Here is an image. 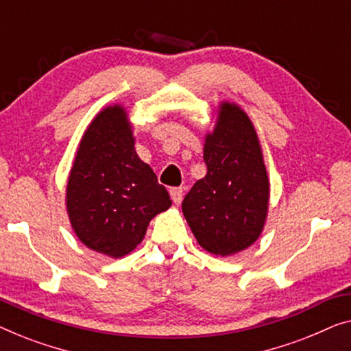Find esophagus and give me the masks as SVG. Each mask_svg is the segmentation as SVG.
Returning a JSON list of instances; mask_svg holds the SVG:
<instances>
[{
  "instance_id": "obj_1",
  "label": "esophagus",
  "mask_w": 351,
  "mask_h": 351,
  "mask_svg": "<svg viewBox=\"0 0 351 351\" xmlns=\"http://www.w3.org/2000/svg\"><path fill=\"white\" fill-rule=\"evenodd\" d=\"M182 187H173V189L170 191V195H171V200H173L175 205H180L181 200H182Z\"/></svg>"
}]
</instances>
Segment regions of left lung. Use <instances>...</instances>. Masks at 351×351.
<instances>
[{
	"label": "left lung",
	"instance_id": "8db88e82",
	"mask_svg": "<svg viewBox=\"0 0 351 351\" xmlns=\"http://www.w3.org/2000/svg\"><path fill=\"white\" fill-rule=\"evenodd\" d=\"M206 175L182 200V215L202 248L215 256L240 253L263 234L270 182L263 147L248 114L221 101L205 135Z\"/></svg>",
	"mask_w": 351,
	"mask_h": 351
}]
</instances>
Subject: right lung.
<instances>
[{"label":"right lung","instance_id":"obj_1","mask_svg":"<svg viewBox=\"0 0 351 351\" xmlns=\"http://www.w3.org/2000/svg\"><path fill=\"white\" fill-rule=\"evenodd\" d=\"M65 202L77 239L114 259L132 253L151 219L171 206L169 192L138 157L132 122L119 103L103 108L84 132Z\"/></svg>","mask_w":351,"mask_h":351}]
</instances>
